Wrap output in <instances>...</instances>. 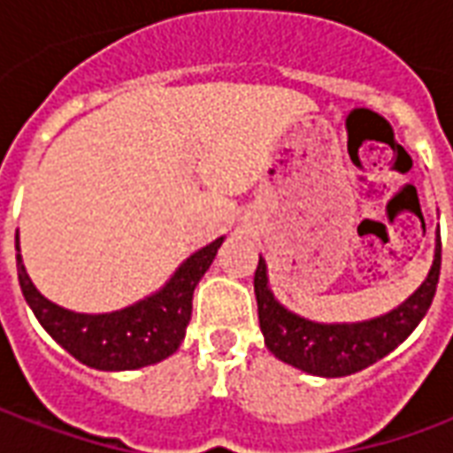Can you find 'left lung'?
I'll return each instance as SVG.
<instances>
[{
    "label": "left lung",
    "instance_id": "8db88e82",
    "mask_svg": "<svg viewBox=\"0 0 453 453\" xmlns=\"http://www.w3.org/2000/svg\"><path fill=\"white\" fill-rule=\"evenodd\" d=\"M441 269V237L434 235V259L425 281L393 311L359 323H315L279 303L269 288L265 257L255 272V296L259 327L266 349L276 359L291 364L311 376L340 379L383 359L405 342L427 315Z\"/></svg>",
    "mask_w": 453,
    "mask_h": 453
}]
</instances>
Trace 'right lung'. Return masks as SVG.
I'll list each match as a JSON object with an SVG mask.
<instances>
[{"label": "right lung", "mask_w": 453, "mask_h": 453, "mask_svg": "<svg viewBox=\"0 0 453 453\" xmlns=\"http://www.w3.org/2000/svg\"><path fill=\"white\" fill-rule=\"evenodd\" d=\"M226 237L187 257L167 284L142 301L111 313H74L48 301L31 281L16 233V269L28 308L38 323L74 359L99 371H135L167 359L184 342L194 288L213 265Z\"/></svg>", "instance_id": "obj_1"}]
</instances>
